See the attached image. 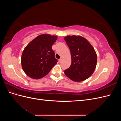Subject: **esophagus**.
<instances>
[{"label": "esophagus", "mask_w": 121, "mask_h": 121, "mask_svg": "<svg viewBox=\"0 0 121 121\" xmlns=\"http://www.w3.org/2000/svg\"><path fill=\"white\" fill-rule=\"evenodd\" d=\"M62 60H63V59H62L61 58H60V59L59 60V62H60V63H61V62L62 61Z\"/></svg>", "instance_id": "obj_1"}]
</instances>
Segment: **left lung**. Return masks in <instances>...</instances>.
Instances as JSON below:
<instances>
[{
	"mask_svg": "<svg viewBox=\"0 0 121 121\" xmlns=\"http://www.w3.org/2000/svg\"><path fill=\"white\" fill-rule=\"evenodd\" d=\"M71 52L72 63L64 73L74 82H81L92 75L96 67L97 55L88 40L79 35L64 38Z\"/></svg>",
	"mask_w": 121,
	"mask_h": 121,
	"instance_id": "8db88e82",
	"label": "left lung"
}]
</instances>
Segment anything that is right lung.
<instances>
[{
    "label": "right lung",
    "mask_w": 121,
    "mask_h": 121,
    "mask_svg": "<svg viewBox=\"0 0 121 121\" xmlns=\"http://www.w3.org/2000/svg\"><path fill=\"white\" fill-rule=\"evenodd\" d=\"M57 37L48 34L40 35L29 43L24 49L21 65L24 72L34 79L47 75L57 64L52 46Z\"/></svg>",
    "instance_id": "add662e5"
}]
</instances>
